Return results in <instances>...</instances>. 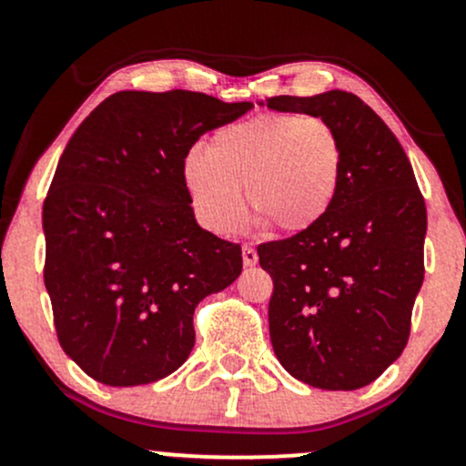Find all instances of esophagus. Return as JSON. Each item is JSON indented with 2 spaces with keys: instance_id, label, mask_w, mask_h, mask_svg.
I'll list each match as a JSON object with an SVG mask.
<instances>
[{
  "instance_id": "1",
  "label": "esophagus",
  "mask_w": 466,
  "mask_h": 466,
  "mask_svg": "<svg viewBox=\"0 0 466 466\" xmlns=\"http://www.w3.org/2000/svg\"><path fill=\"white\" fill-rule=\"evenodd\" d=\"M256 263H258V254H256V249L249 248V245H243V265L254 267Z\"/></svg>"
}]
</instances>
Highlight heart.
<instances>
[{
    "instance_id": "heart-1",
    "label": "heart",
    "mask_w": 466,
    "mask_h": 466,
    "mask_svg": "<svg viewBox=\"0 0 466 466\" xmlns=\"http://www.w3.org/2000/svg\"><path fill=\"white\" fill-rule=\"evenodd\" d=\"M344 170L335 127L319 116L260 114L212 136L181 159V184L195 217L215 234H232L254 210L285 232H302L333 206Z\"/></svg>"
}]
</instances>
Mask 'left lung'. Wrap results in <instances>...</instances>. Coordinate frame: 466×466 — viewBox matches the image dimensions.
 Instances as JSON below:
<instances>
[{
    "label": "left lung",
    "mask_w": 466,
    "mask_h": 466,
    "mask_svg": "<svg viewBox=\"0 0 466 466\" xmlns=\"http://www.w3.org/2000/svg\"><path fill=\"white\" fill-rule=\"evenodd\" d=\"M335 127L344 170L333 206L291 238L258 245L274 280L271 346L307 386L357 390L403 352L425 263L427 210L397 136L355 94L267 98Z\"/></svg>",
    "instance_id": "1"
}]
</instances>
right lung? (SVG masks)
<instances>
[{
    "instance_id": "add662e5",
    "label": "right lung",
    "mask_w": 466,
    "mask_h": 466,
    "mask_svg": "<svg viewBox=\"0 0 466 466\" xmlns=\"http://www.w3.org/2000/svg\"><path fill=\"white\" fill-rule=\"evenodd\" d=\"M251 106L117 92L69 137L44 201V280L58 344L96 381L144 386L177 370L195 307L240 276L238 245L197 223L181 159Z\"/></svg>"
}]
</instances>
